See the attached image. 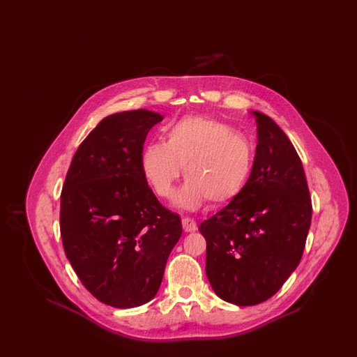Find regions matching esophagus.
<instances>
[{
	"mask_svg": "<svg viewBox=\"0 0 357 357\" xmlns=\"http://www.w3.org/2000/svg\"><path fill=\"white\" fill-rule=\"evenodd\" d=\"M182 226H183V230L186 231V233H191V231H195L197 229H198V226H197V222L194 221V220H191V218H182Z\"/></svg>",
	"mask_w": 357,
	"mask_h": 357,
	"instance_id": "obj_1",
	"label": "esophagus"
}]
</instances>
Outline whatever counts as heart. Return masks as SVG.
<instances>
[{
    "label": "heart",
    "mask_w": 357,
    "mask_h": 357,
    "mask_svg": "<svg viewBox=\"0 0 357 357\" xmlns=\"http://www.w3.org/2000/svg\"><path fill=\"white\" fill-rule=\"evenodd\" d=\"M167 140L150 143L142 153V171L158 197L169 198L183 166L185 185L174 204L194 210L208 199L236 198L253 170L252 142L230 126L204 116H186L167 127Z\"/></svg>",
    "instance_id": "1"
}]
</instances>
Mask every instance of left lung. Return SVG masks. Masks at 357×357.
<instances>
[{
	"instance_id": "1",
	"label": "left lung",
	"mask_w": 357,
	"mask_h": 357,
	"mask_svg": "<svg viewBox=\"0 0 357 357\" xmlns=\"http://www.w3.org/2000/svg\"><path fill=\"white\" fill-rule=\"evenodd\" d=\"M257 147L248 183L199 225L206 274L215 294L238 306L274 296L303 257L312 202L301 159L274 120L253 111Z\"/></svg>"
}]
</instances>
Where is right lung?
Segmentation results:
<instances>
[{
    "label": "right lung",
    "instance_id": "obj_1",
    "mask_svg": "<svg viewBox=\"0 0 357 357\" xmlns=\"http://www.w3.org/2000/svg\"><path fill=\"white\" fill-rule=\"evenodd\" d=\"M163 120L149 109L109 115L70 162L60 202L66 255L86 290L127 309L153 300L182 236L178 214L156 199L142 171L146 136Z\"/></svg>",
    "mask_w": 357,
    "mask_h": 357
}]
</instances>
